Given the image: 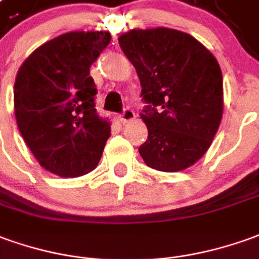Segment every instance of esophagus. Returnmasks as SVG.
Segmentation results:
<instances>
[{"label":"esophagus","mask_w":259,"mask_h":259,"mask_svg":"<svg viewBox=\"0 0 259 259\" xmlns=\"http://www.w3.org/2000/svg\"><path fill=\"white\" fill-rule=\"evenodd\" d=\"M133 119H135V112H134V110H131L130 107H125L124 111L119 114V121H121L122 124H125V122H130V121H133Z\"/></svg>","instance_id":"1"}]
</instances>
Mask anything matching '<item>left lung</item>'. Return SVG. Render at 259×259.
I'll use <instances>...</instances> for the list:
<instances>
[{"instance_id":"obj_1","label":"left lung","mask_w":259,"mask_h":259,"mask_svg":"<svg viewBox=\"0 0 259 259\" xmlns=\"http://www.w3.org/2000/svg\"><path fill=\"white\" fill-rule=\"evenodd\" d=\"M118 44L135 67L147 103L141 118L148 140L140 153L148 166L179 172L200 159L223 117V74L215 58L189 33L133 29Z\"/></svg>"}]
</instances>
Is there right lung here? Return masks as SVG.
<instances>
[{
    "label": "right lung",
    "mask_w": 259,
    "mask_h": 259,
    "mask_svg": "<svg viewBox=\"0 0 259 259\" xmlns=\"http://www.w3.org/2000/svg\"><path fill=\"white\" fill-rule=\"evenodd\" d=\"M111 40L104 31L67 32L33 51L18 70L14 108L33 156L52 174L92 172L111 133L94 108L90 66Z\"/></svg>",
    "instance_id": "add662e5"
}]
</instances>
